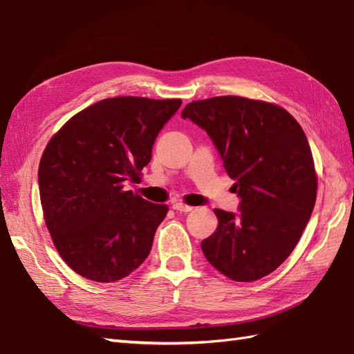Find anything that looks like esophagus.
<instances>
[{
	"label": "esophagus",
	"instance_id": "esophagus-1",
	"mask_svg": "<svg viewBox=\"0 0 354 354\" xmlns=\"http://www.w3.org/2000/svg\"><path fill=\"white\" fill-rule=\"evenodd\" d=\"M172 209L177 210V212H191L194 207L187 206V204H185L182 201H176L174 204H172Z\"/></svg>",
	"mask_w": 354,
	"mask_h": 354
}]
</instances>
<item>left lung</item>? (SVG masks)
I'll list each match as a JSON object with an SVG mask.
<instances>
[{
  "instance_id": "1",
  "label": "left lung",
  "mask_w": 354,
  "mask_h": 354,
  "mask_svg": "<svg viewBox=\"0 0 354 354\" xmlns=\"http://www.w3.org/2000/svg\"><path fill=\"white\" fill-rule=\"evenodd\" d=\"M182 118L206 130L234 180L239 214L215 209L218 227L201 242L212 266L234 281L277 270L301 238L318 180L300 124L283 107L225 95L192 101Z\"/></svg>"
}]
</instances>
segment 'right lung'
Instances as JSON below:
<instances>
[{
    "label": "right lung",
    "instance_id": "add662e5",
    "mask_svg": "<svg viewBox=\"0 0 354 354\" xmlns=\"http://www.w3.org/2000/svg\"><path fill=\"white\" fill-rule=\"evenodd\" d=\"M182 100L106 98L54 135L39 163L45 224L60 257L80 276L111 283L151 251L168 206L127 191L151 160L153 144Z\"/></svg>",
    "mask_w": 354,
    "mask_h": 354
}]
</instances>
